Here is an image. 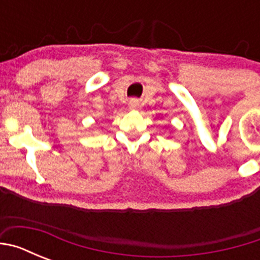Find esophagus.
I'll return each mask as SVG.
<instances>
[{
    "instance_id": "obj_1",
    "label": "esophagus",
    "mask_w": 260,
    "mask_h": 260,
    "mask_svg": "<svg viewBox=\"0 0 260 260\" xmlns=\"http://www.w3.org/2000/svg\"><path fill=\"white\" fill-rule=\"evenodd\" d=\"M138 105H139V103H138V100H132V102H130V108H133V109H135V108L138 107Z\"/></svg>"
}]
</instances>
